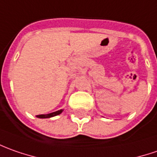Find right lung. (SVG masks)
<instances>
[{
  "mask_svg": "<svg viewBox=\"0 0 157 157\" xmlns=\"http://www.w3.org/2000/svg\"><path fill=\"white\" fill-rule=\"evenodd\" d=\"M63 109H60V110H57L56 112H53V113H50V114H47V115H38L36 116L38 118H50V117H54V116H58L62 113Z\"/></svg>",
  "mask_w": 157,
  "mask_h": 157,
  "instance_id": "right-lung-1",
  "label": "right lung"
}]
</instances>
